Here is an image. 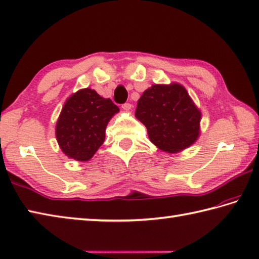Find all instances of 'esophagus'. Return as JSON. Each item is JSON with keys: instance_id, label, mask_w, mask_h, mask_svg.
I'll use <instances>...</instances> for the list:
<instances>
[{"instance_id": "esophagus-1", "label": "esophagus", "mask_w": 259, "mask_h": 259, "mask_svg": "<svg viewBox=\"0 0 259 259\" xmlns=\"http://www.w3.org/2000/svg\"><path fill=\"white\" fill-rule=\"evenodd\" d=\"M121 108H123L125 111H130L132 109V105L130 104V102H126V104L121 106Z\"/></svg>"}]
</instances>
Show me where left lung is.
<instances>
[{
    "label": "left lung",
    "mask_w": 259,
    "mask_h": 259,
    "mask_svg": "<svg viewBox=\"0 0 259 259\" xmlns=\"http://www.w3.org/2000/svg\"><path fill=\"white\" fill-rule=\"evenodd\" d=\"M201 116L186 89L178 83L146 89L135 111L151 142L168 153L180 152L198 139Z\"/></svg>",
    "instance_id": "8db88e82"
}]
</instances>
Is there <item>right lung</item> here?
<instances>
[{"instance_id":"obj_1","label":"right lung","mask_w":259,"mask_h":259,"mask_svg":"<svg viewBox=\"0 0 259 259\" xmlns=\"http://www.w3.org/2000/svg\"><path fill=\"white\" fill-rule=\"evenodd\" d=\"M119 108L89 88L73 94L63 106L56 124L61 150L76 161L90 160L105 141L106 126Z\"/></svg>"}]
</instances>
